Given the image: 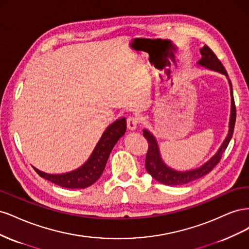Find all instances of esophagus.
<instances>
[{"mask_svg": "<svg viewBox=\"0 0 249 249\" xmlns=\"http://www.w3.org/2000/svg\"><path fill=\"white\" fill-rule=\"evenodd\" d=\"M139 124V120H138V117L137 116H130L129 118L126 119V125H127V129L131 130V131H134L135 129H136L137 125Z\"/></svg>", "mask_w": 249, "mask_h": 249, "instance_id": "1", "label": "esophagus"}]
</instances>
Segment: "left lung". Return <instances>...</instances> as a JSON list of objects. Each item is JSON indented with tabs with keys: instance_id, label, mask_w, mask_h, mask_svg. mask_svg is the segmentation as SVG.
<instances>
[{
	"instance_id": "1",
	"label": "left lung",
	"mask_w": 249,
	"mask_h": 249,
	"mask_svg": "<svg viewBox=\"0 0 249 249\" xmlns=\"http://www.w3.org/2000/svg\"><path fill=\"white\" fill-rule=\"evenodd\" d=\"M200 54L201 58L197 62V65L205 67L207 70L214 71L217 72H220L227 77L230 89H231V116H230V123H229V132L227 137L223 140L222 144L220 147L218 148L217 153L211 158L209 161H207L205 164H202L200 167L187 170V171H179L176 170L168 165L165 164L163 161L159 145H158V142L156 137L150 133L148 130L144 129L143 130V136H144L148 142V150L145 158V168L146 171L149 173L152 178H154L158 182L164 184V185H170V186H177V185H183L190 183L192 180L197 179L203 176H206L212 170L218 162L220 161L221 156L224 153V150L227 149L229 143L232 137L233 133V127H235L236 123V106H235V101H233V95H232V87H231V82L229 79V76L227 73V71L219 61V59L216 57V55L212 52L208 46H205L202 49H200Z\"/></svg>"
}]
</instances>
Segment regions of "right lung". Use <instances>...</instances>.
<instances>
[{"mask_svg":"<svg viewBox=\"0 0 249 249\" xmlns=\"http://www.w3.org/2000/svg\"><path fill=\"white\" fill-rule=\"evenodd\" d=\"M125 131L126 120L124 117L119 118L108 125L88 160L82 166L72 171L60 173V175H51L35 167L33 168L41 178L60 187L69 188V189H84L94 184L101 178L111 150L119 138L124 136Z\"/></svg>","mask_w":249,"mask_h":249,"instance_id":"obj_1","label":"right lung"}]
</instances>
